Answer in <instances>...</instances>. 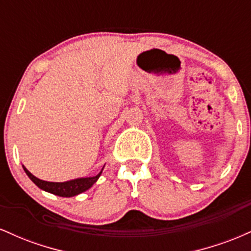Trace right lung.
Masks as SVG:
<instances>
[{"label":"right lung","instance_id":"right-lung-1","mask_svg":"<svg viewBox=\"0 0 251 251\" xmlns=\"http://www.w3.org/2000/svg\"><path fill=\"white\" fill-rule=\"evenodd\" d=\"M105 166V165H103ZM25 172L27 174L28 177L30 178L31 181L40 188L43 191H47L50 194L60 196V197H73V196H76L79 194H82V192L87 191L89 188H92L96 181L99 179V177L102 174V170L99 172L97 176H93V177H86V178H76V179H72L67 181H62V183H57V181H46L42 179H39L35 176L31 175L29 171L24 166Z\"/></svg>","mask_w":251,"mask_h":251}]
</instances>
